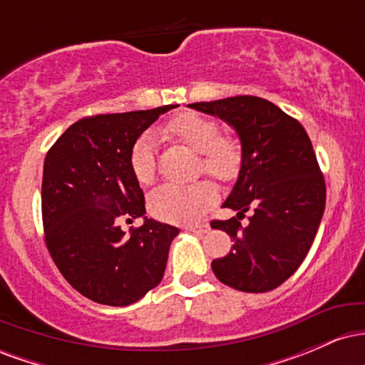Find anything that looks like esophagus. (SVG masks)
I'll return each instance as SVG.
<instances>
[{"label": "esophagus", "mask_w": 365, "mask_h": 365, "mask_svg": "<svg viewBox=\"0 0 365 365\" xmlns=\"http://www.w3.org/2000/svg\"><path fill=\"white\" fill-rule=\"evenodd\" d=\"M188 232L195 233V235H204V233H207L209 230H211V226H209L207 223H199V225H190L187 226Z\"/></svg>", "instance_id": "1"}]
</instances>
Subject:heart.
I'll use <instances>...</instances> for the list:
<instances>
[{"label": "heart", "instance_id": "1", "mask_svg": "<svg viewBox=\"0 0 365 365\" xmlns=\"http://www.w3.org/2000/svg\"><path fill=\"white\" fill-rule=\"evenodd\" d=\"M163 135L182 142L200 154L199 170L220 182L235 178L240 170L242 153L238 142L220 135V125L199 113H183L161 130ZM130 170L140 185H149L156 177V142L153 133H142L130 150ZM216 188L211 182L192 185H163L149 195L150 215L170 223L195 221L215 202Z\"/></svg>", "mask_w": 365, "mask_h": 365}]
</instances>
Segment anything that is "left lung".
<instances>
[{
	"label": "left lung",
	"mask_w": 365,
	"mask_h": 365,
	"mask_svg": "<svg viewBox=\"0 0 365 365\" xmlns=\"http://www.w3.org/2000/svg\"><path fill=\"white\" fill-rule=\"evenodd\" d=\"M188 106L232 125L242 144L240 173L223 204L237 217L211 223L235 244L212 261V271L235 290H274L299 269L324 212L326 183L312 142L300 121L255 96ZM247 210L253 216L242 227Z\"/></svg>",
	"instance_id": "obj_1"
}]
</instances>
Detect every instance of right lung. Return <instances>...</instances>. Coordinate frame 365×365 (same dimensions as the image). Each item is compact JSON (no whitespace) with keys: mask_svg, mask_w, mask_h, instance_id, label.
<instances>
[{"mask_svg":"<svg viewBox=\"0 0 365 365\" xmlns=\"http://www.w3.org/2000/svg\"><path fill=\"white\" fill-rule=\"evenodd\" d=\"M175 104L145 111L87 116L53 144L44 159V240L54 264L78 293L123 307L158 287L177 226L144 217V192L130 170V150Z\"/></svg>","mask_w":365,"mask_h":365,"instance_id":"add662e5","label":"right lung"}]
</instances>
